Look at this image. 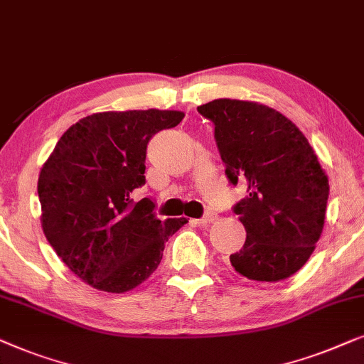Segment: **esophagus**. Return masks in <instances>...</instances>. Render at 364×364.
<instances>
[{
    "instance_id": "1",
    "label": "esophagus",
    "mask_w": 364,
    "mask_h": 364,
    "mask_svg": "<svg viewBox=\"0 0 364 364\" xmlns=\"http://www.w3.org/2000/svg\"><path fill=\"white\" fill-rule=\"evenodd\" d=\"M214 219H216V216H214L213 213L206 214V216L201 218V219H193L194 224H198V226H209V224L214 223Z\"/></svg>"
}]
</instances>
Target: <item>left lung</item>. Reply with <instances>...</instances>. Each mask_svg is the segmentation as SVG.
<instances>
[{"mask_svg":"<svg viewBox=\"0 0 364 364\" xmlns=\"http://www.w3.org/2000/svg\"><path fill=\"white\" fill-rule=\"evenodd\" d=\"M198 112L214 124L229 181L247 184L234 206L247 237L232 269L255 282H280L304 267L325 224L328 176L294 122L259 102L216 99Z\"/></svg>","mask_w":364,"mask_h":364,"instance_id":"1","label":"left lung"}]
</instances>
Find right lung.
Here are the masks:
<instances>
[{
    "label": "right lung",
    "instance_id": "obj_1",
    "mask_svg": "<svg viewBox=\"0 0 364 364\" xmlns=\"http://www.w3.org/2000/svg\"><path fill=\"white\" fill-rule=\"evenodd\" d=\"M178 110L100 112L59 138L41 168V226L82 282L124 294L150 277L186 219L160 221L155 203L132 194L145 183L146 145L183 120Z\"/></svg>",
    "mask_w": 364,
    "mask_h": 364
}]
</instances>
